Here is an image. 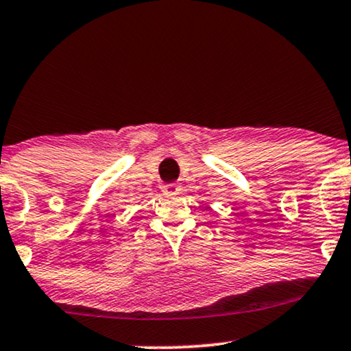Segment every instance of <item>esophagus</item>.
<instances>
[{
  "label": "esophagus",
  "mask_w": 351,
  "mask_h": 351,
  "mask_svg": "<svg viewBox=\"0 0 351 351\" xmlns=\"http://www.w3.org/2000/svg\"><path fill=\"white\" fill-rule=\"evenodd\" d=\"M160 189H162V193L165 194V196H176V194L180 193V186H178V183L162 184Z\"/></svg>",
  "instance_id": "esophagus-1"
}]
</instances>
